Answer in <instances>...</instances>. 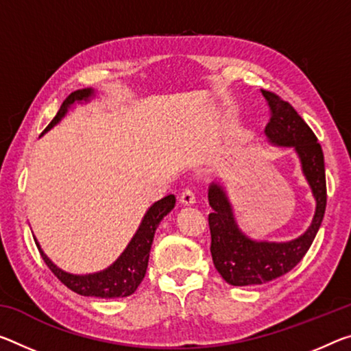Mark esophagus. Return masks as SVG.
Wrapping results in <instances>:
<instances>
[{
    "label": "esophagus",
    "instance_id": "34e87169",
    "mask_svg": "<svg viewBox=\"0 0 351 351\" xmlns=\"http://www.w3.org/2000/svg\"><path fill=\"white\" fill-rule=\"evenodd\" d=\"M195 199H197L195 192H193L191 187H186L184 191L181 192V195H180V202H181L182 204H186V206L193 204V203H195Z\"/></svg>",
    "mask_w": 351,
    "mask_h": 351
}]
</instances>
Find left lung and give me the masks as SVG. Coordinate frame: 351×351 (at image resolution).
<instances>
[{
    "label": "left lung",
    "mask_w": 351,
    "mask_h": 351,
    "mask_svg": "<svg viewBox=\"0 0 351 351\" xmlns=\"http://www.w3.org/2000/svg\"><path fill=\"white\" fill-rule=\"evenodd\" d=\"M263 95L270 109L265 136L274 145L295 149L313 191L315 213L308 230L293 241H253L239 228L225 189L213 182L208 192L213 208L209 214L210 254L217 271L231 286H259L291 271L313 245L326 208L324 152L315 134L297 110L276 93L263 90Z\"/></svg>",
    "instance_id": "8db88e82"
}]
</instances>
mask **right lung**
Here are the masks:
<instances>
[{
    "instance_id": "1",
    "label": "right lung",
    "mask_w": 351,
    "mask_h": 351,
    "mask_svg": "<svg viewBox=\"0 0 351 351\" xmlns=\"http://www.w3.org/2000/svg\"><path fill=\"white\" fill-rule=\"evenodd\" d=\"M95 92L93 88H81V90L71 92L69 97L64 99L62 106L58 110L51 123L47 126V131L51 130L54 125H58L62 117H65L66 110H69L75 103L88 101ZM176 198L175 195H167L159 202H156L152 208L147 210L143 215L142 223L136 231L134 237L128 243L125 252L119 256L112 265H109L106 270L97 271V274L88 275H73L66 274L62 269L51 263V259L43 253V250L38 245L37 239L34 237L36 245L40 252V256L45 261V264L49 267V270L58 276L60 282L71 289V291L80 293L84 297H98V298H119V297H128L136 292V289L141 285L143 278L147 274L148 267V258L149 250H152L154 232L158 230L160 220L175 208Z\"/></svg>"
}]
</instances>
